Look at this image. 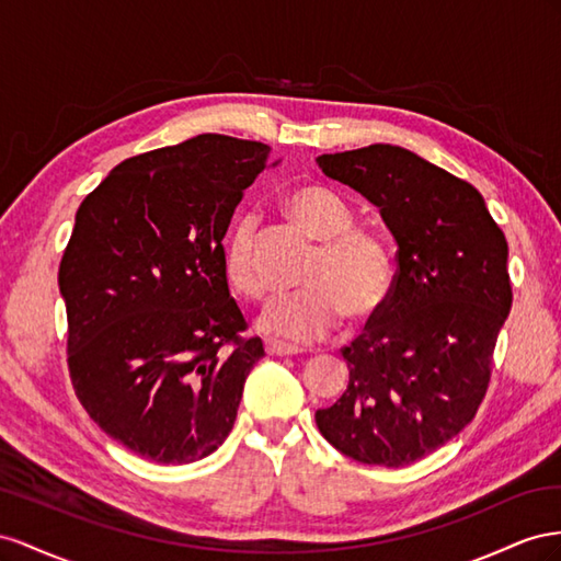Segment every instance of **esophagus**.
<instances>
[{"mask_svg":"<svg viewBox=\"0 0 561 561\" xmlns=\"http://www.w3.org/2000/svg\"><path fill=\"white\" fill-rule=\"evenodd\" d=\"M265 352L267 355H277V357H286V355H298V347L294 345H286L279 341H265Z\"/></svg>","mask_w":561,"mask_h":561,"instance_id":"1","label":"esophagus"}]
</instances>
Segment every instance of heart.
I'll list each match as a JSON object with an SVG mask.
<instances>
[{
    "instance_id": "heart-1",
    "label": "heart",
    "mask_w": 561,
    "mask_h": 561,
    "mask_svg": "<svg viewBox=\"0 0 561 561\" xmlns=\"http://www.w3.org/2000/svg\"><path fill=\"white\" fill-rule=\"evenodd\" d=\"M284 209L319 247L302 275L306 289L272 300L259 317L265 333L308 343L329 335L343 314L366 322L386 308L394 284L392 253L376 232L352 228L355 214L339 192L319 183L298 185L286 192ZM222 275L239 296H267L253 214L232 222L222 242Z\"/></svg>"
}]
</instances>
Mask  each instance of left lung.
<instances>
[{"mask_svg": "<svg viewBox=\"0 0 561 561\" xmlns=\"http://www.w3.org/2000/svg\"><path fill=\"white\" fill-rule=\"evenodd\" d=\"M317 164L376 204L397 242L392 294L341 350L347 390L314 421L366 466L402 468L470 425L512 308L507 242L482 195L397 146L322 154Z\"/></svg>", "mask_w": 561, "mask_h": 561, "instance_id": "obj_1", "label": "left lung"}]
</instances>
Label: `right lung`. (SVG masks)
Listing matches in <instances>:
<instances>
[{"instance_id":"add662e5","label":"right lung","mask_w":561,"mask_h":561,"mask_svg":"<svg viewBox=\"0 0 561 561\" xmlns=\"http://www.w3.org/2000/svg\"><path fill=\"white\" fill-rule=\"evenodd\" d=\"M267 159L263 142L202 134L126 159L79 204L58 267L70 380L142 458L214 454L265 355L222 275V237Z\"/></svg>"}]
</instances>
